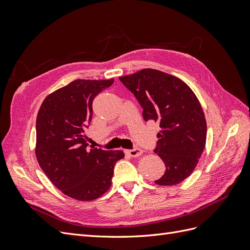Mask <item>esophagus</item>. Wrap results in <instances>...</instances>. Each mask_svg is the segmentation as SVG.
<instances>
[{"label":"esophagus","instance_id":"1","mask_svg":"<svg viewBox=\"0 0 250 250\" xmlns=\"http://www.w3.org/2000/svg\"><path fill=\"white\" fill-rule=\"evenodd\" d=\"M125 153L128 154L129 156L137 157V156H140V155L143 153V150H142V149H139V148L130 149V150H125Z\"/></svg>","mask_w":250,"mask_h":250}]
</instances>
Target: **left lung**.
Here are the masks:
<instances>
[{
  "label": "left lung",
  "mask_w": 250,
  "mask_h": 250,
  "mask_svg": "<svg viewBox=\"0 0 250 250\" xmlns=\"http://www.w3.org/2000/svg\"><path fill=\"white\" fill-rule=\"evenodd\" d=\"M143 107V118L160 124L154 152L166 166L158 186H175L188 177L207 142V121L201 104L187 83L153 69L119 78Z\"/></svg>",
  "instance_id": "1"
}]
</instances>
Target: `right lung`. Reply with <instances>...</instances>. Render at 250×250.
<instances>
[{
  "instance_id": "obj_1",
  "label": "right lung",
  "mask_w": 250,
  "mask_h": 250,
  "mask_svg": "<svg viewBox=\"0 0 250 250\" xmlns=\"http://www.w3.org/2000/svg\"><path fill=\"white\" fill-rule=\"evenodd\" d=\"M113 79H77L53 92L36 118L35 155L41 168L64 195L80 201L99 198L111 186L121 150L88 149L84 129L93 117V100Z\"/></svg>"
}]
</instances>
